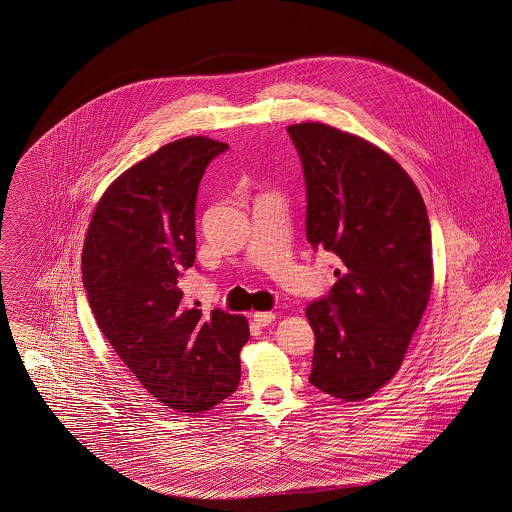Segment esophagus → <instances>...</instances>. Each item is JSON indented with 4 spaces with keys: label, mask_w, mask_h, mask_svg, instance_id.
<instances>
[{
    "label": "esophagus",
    "mask_w": 512,
    "mask_h": 512,
    "mask_svg": "<svg viewBox=\"0 0 512 512\" xmlns=\"http://www.w3.org/2000/svg\"><path fill=\"white\" fill-rule=\"evenodd\" d=\"M254 322L258 324V326H270L273 320H275V314L273 312H254Z\"/></svg>",
    "instance_id": "1"
}]
</instances>
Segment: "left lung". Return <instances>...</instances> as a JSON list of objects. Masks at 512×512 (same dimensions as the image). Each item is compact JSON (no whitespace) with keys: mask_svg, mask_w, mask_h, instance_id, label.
I'll list each match as a JSON object with an SVG mask.
<instances>
[{"mask_svg":"<svg viewBox=\"0 0 512 512\" xmlns=\"http://www.w3.org/2000/svg\"><path fill=\"white\" fill-rule=\"evenodd\" d=\"M307 184V239L340 258L330 293L307 307L310 384L357 402L398 373L433 285L423 198L390 155L326 124L287 128Z\"/></svg>","mask_w":512,"mask_h":512,"instance_id":"left-lung-1","label":"left lung"}]
</instances>
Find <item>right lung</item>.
I'll return each mask as SVG.
<instances>
[{"label": "right lung", "instance_id": "1", "mask_svg": "<svg viewBox=\"0 0 512 512\" xmlns=\"http://www.w3.org/2000/svg\"><path fill=\"white\" fill-rule=\"evenodd\" d=\"M227 143L184 137L120 174L93 213L81 256L95 320L124 365L161 404L202 413L240 380L248 322L188 307L180 279L196 260V196Z\"/></svg>", "mask_w": 512, "mask_h": 512}]
</instances>
